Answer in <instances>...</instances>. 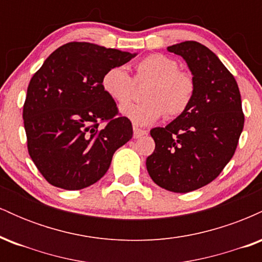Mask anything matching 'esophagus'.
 I'll use <instances>...</instances> for the list:
<instances>
[{
	"mask_svg": "<svg viewBox=\"0 0 262 262\" xmlns=\"http://www.w3.org/2000/svg\"><path fill=\"white\" fill-rule=\"evenodd\" d=\"M133 137L135 138V139H138V138H141L143 137V135H145L146 134V130H144V129H140V128H138V127H134L133 128Z\"/></svg>",
	"mask_w": 262,
	"mask_h": 262,
	"instance_id": "obj_1",
	"label": "esophagus"
}]
</instances>
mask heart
<instances>
[{
  "instance_id": "obj_1",
  "label": "heart",
  "mask_w": 262,
  "mask_h": 262,
  "mask_svg": "<svg viewBox=\"0 0 262 262\" xmlns=\"http://www.w3.org/2000/svg\"><path fill=\"white\" fill-rule=\"evenodd\" d=\"M179 62L162 54H151L135 65L134 79L124 66H113L102 76V89L119 106L127 104L135 96V83H146L140 103L128 104L122 113L135 124L146 125L161 117H180L193 101L196 81L188 71L180 70Z\"/></svg>"
}]
</instances>
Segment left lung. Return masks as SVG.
Masks as SVG:
<instances>
[{
    "mask_svg": "<svg viewBox=\"0 0 262 262\" xmlns=\"http://www.w3.org/2000/svg\"><path fill=\"white\" fill-rule=\"evenodd\" d=\"M167 50L186 60L196 93L185 113L165 128L150 130L155 150L146 159V169L158 186L186 193L217 179L230 161L244 113L235 79L212 50L193 40Z\"/></svg>",
    "mask_w": 262,
    "mask_h": 262,
    "instance_id": "1",
    "label": "left lung"
}]
</instances>
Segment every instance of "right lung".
Instances as JSON below:
<instances>
[{"label":"right lung","mask_w":262,"mask_h":262,"mask_svg":"<svg viewBox=\"0 0 262 262\" xmlns=\"http://www.w3.org/2000/svg\"><path fill=\"white\" fill-rule=\"evenodd\" d=\"M135 54L71 41L33 75L23 104L29 156L55 187L81 189L107 172L117 149L133 137L132 122L102 89L108 69Z\"/></svg>","instance_id":"add662e5"}]
</instances>
